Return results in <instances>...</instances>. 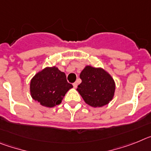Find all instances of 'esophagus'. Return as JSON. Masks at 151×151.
Segmentation results:
<instances>
[{
	"instance_id": "obj_1",
	"label": "esophagus",
	"mask_w": 151,
	"mask_h": 151,
	"mask_svg": "<svg viewBox=\"0 0 151 151\" xmlns=\"http://www.w3.org/2000/svg\"><path fill=\"white\" fill-rule=\"evenodd\" d=\"M77 85H78V83H77V82H75V83H73V86H74V88H77Z\"/></svg>"
}]
</instances>
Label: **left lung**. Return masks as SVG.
Returning <instances> with one entry per match:
<instances>
[{
	"mask_svg": "<svg viewBox=\"0 0 151 151\" xmlns=\"http://www.w3.org/2000/svg\"><path fill=\"white\" fill-rule=\"evenodd\" d=\"M78 91L85 103L93 107H102L112 100L115 90L113 78L101 68L87 65L80 74Z\"/></svg>",
	"mask_w": 151,
	"mask_h": 151,
	"instance_id": "8db88e82",
	"label": "left lung"
}]
</instances>
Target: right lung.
<instances>
[{"mask_svg": "<svg viewBox=\"0 0 151 151\" xmlns=\"http://www.w3.org/2000/svg\"><path fill=\"white\" fill-rule=\"evenodd\" d=\"M73 87L66 75L55 66L44 68L30 81V93L34 100L45 107H54L61 103L67 92Z\"/></svg>", "mask_w": 151, "mask_h": 151, "instance_id": "obj_1", "label": "right lung"}]
</instances>
